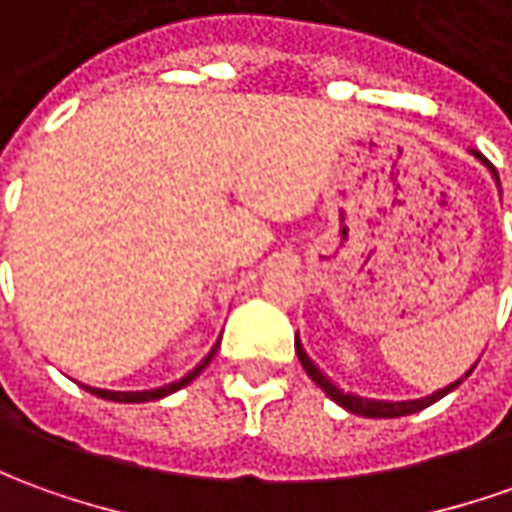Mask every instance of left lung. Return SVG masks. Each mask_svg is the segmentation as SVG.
<instances>
[{"instance_id":"1","label":"left lung","mask_w":512,"mask_h":512,"mask_svg":"<svg viewBox=\"0 0 512 512\" xmlns=\"http://www.w3.org/2000/svg\"><path fill=\"white\" fill-rule=\"evenodd\" d=\"M471 154L476 156V159H482L485 162V156L476 154V151H471ZM488 165V162H485ZM490 168V165H488ZM490 173H493V179H496V184H499V176H496V170L490 168ZM294 350H297V356H300V364L305 373L311 375V381H314L316 387L322 389L325 395H328L330 401H336L339 406H344L347 412H353V415H361V417H403V415H415V412H420V409H426V406H431V403H437L443 395H448V392H454V389L460 387L462 381L468 378V375L474 373V367L468 370V373L462 375V378H457L454 384H448V387L437 389V392H431V395H426V398H415V401H375V398H361V395H356V392H344L342 387H336L333 381H330L328 375L322 373L319 367H316L314 361H311V356L305 353V347H302L300 339H294Z\"/></svg>"}]
</instances>
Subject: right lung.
<instances>
[{"mask_svg": "<svg viewBox=\"0 0 512 512\" xmlns=\"http://www.w3.org/2000/svg\"><path fill=\"white\" fill-rule=\"evenodd\" d=\"M215 350H218V344L212 347L207 356L198 361L196 367L190 370V373L184 375V378H179V381H173V384H165V387H156V389H139V392H114V389H97V387H86V384H81L86 392H92V395H97V398H106V401H114V403H145V401H159V398H168V395H173V392H179L182 387H187L193 378H198V373L207 367L212 361V356H215Z\"/></svg>", "mask_w": 512, "mask_h": 512, "instance_id": "add662e5", "label": "right lung"}]
</instances>
